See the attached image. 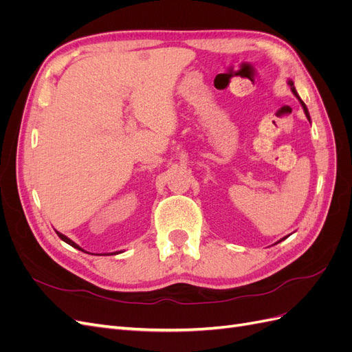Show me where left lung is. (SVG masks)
Wrapping results in <instances>:
<instances>
[{
    "label": "left lung",
    "instance_id": "1",
    "mask_svg": "<svg viewBox=\"0 0 352 352\" xmlns=\"http://www.w3.org/2000/svg\"><path fill=\"white\" fill-rule=\"evenodd\" d=\"M287 83H289V87H291V91L294 92V95H295V97L298 98V101H300L301 102V105H302V109H304V113H305V116H307V119L308 120H311L310 119V113H308V110H307V107H305V104H304V101L300 98V95H298V92H296V89H295V87H294V82L292 80H289V82H287ZM283 239H286V238H283ZM283 239H280V241H283ZM279 241V242H280Z\"/></svg>",
    "mask_w": 352,
    "mask_h": 352
}]
</instances>
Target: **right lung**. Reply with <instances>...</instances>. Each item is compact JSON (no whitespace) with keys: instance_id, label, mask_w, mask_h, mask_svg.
<instances>
[{"instance_id":"obj_1","label":"right lung","mask_w":352,"mask_h":352,"mask_svg":"<svg viewBox=\"0 0 352 352\" xmlns=\"http://www.w3.org/2000/svg\"><path fill=\"white\" fill-rule=\"evenodd\" d=\"M57 232V230H56ZM57 235H58V238L61 239V241H65L66 243H69V245H72L73 248H76V250H80V251H83V252H87L85 250H82L78 243H74L72 239H69L66 235H63V233H60V232H57ZM119 252H122V251H119ZM119 252H111V254H119Z\"/></svg>"}]
</instances>
